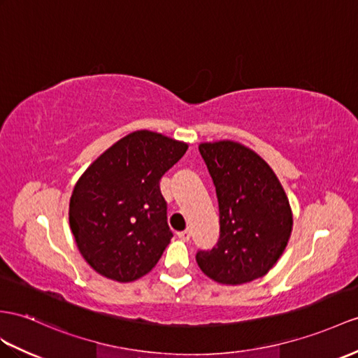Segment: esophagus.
<instances>
[{"mask_svg":"<svg viewBox=\"0 0 358 358\" xmlns=\"http://www.w3.org/2000/svg\"><path fill=\"white\" fill-rule=\"evenodd\" d=\"M178 237H179L180 240H184V241H188V240H189V237H191V232H189V229H185V231H180V232H178Z\"/></svg>","mask_w":358,"mask_h":358,"instance_id":"34e87169","label":"esophagus"}]
</instances>
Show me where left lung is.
Segmentation results:
<instances>
[{
    "instance_id": "1",
    "label": "left lung",
    "mask_w": 358,
    "mask_h": 358,
    "mask_svg": "<svg viewBox=\"0 0 358 358\" xmlns=\"http://www.w3.org/2000/svg\"><path fill=\"white\" fill-rule=\"evenodd\" d=\"M199 152L219 200L220 237L197 250L202 272L222 284L264 276L280 259L292 234V209L273 170L248 147L205 143Z\"/></svg>"
}]
</instances>
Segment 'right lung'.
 Instances as JSON below:
<instances>
[{
    "instance_id": "obj_1",
    "label": "right lung",
    "mask_w": 358,
    "mask_h": 358,
    "mask_svg": "<svg viewBox=\"0 0 358 358\" xmlns=\"http://www.w3.org/2000/svg\"><path fill=\"white\" fill-rule=\"evenodd\" d=\"M187 149L161 134L138 130L78 179L69 200V226L95 272L130 282L158 263L173 237L159 182Z\"/></svg>"
}]
</instances>
